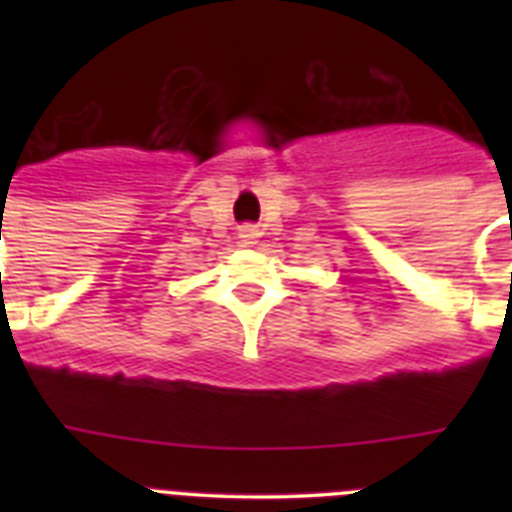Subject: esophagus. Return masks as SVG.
<instances>
[{"mask_svg":"<svg viewBox=\"0 0 512 512\" xmlns=\"http://www.w3.org/2000/svg\"><path fill=\"white\" fill-rule=\"evenodd\" d=\"M256 235H259V230L253 228V225H241V228H238V238H241L243 243H253L256 241Z\"/></svg>","mask_w":512,"mask_h":512,"instance_id":"1","label":"esophagus"}]
</instances>
